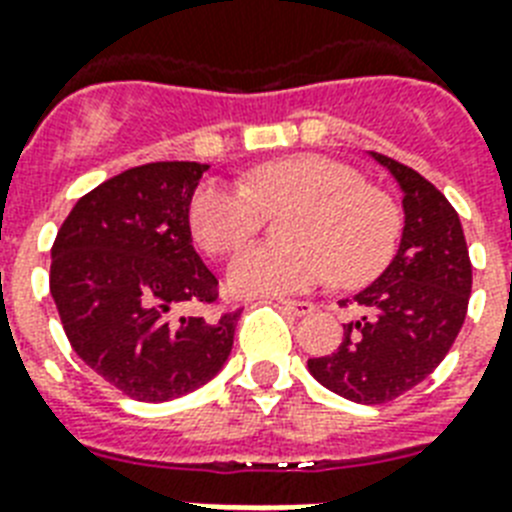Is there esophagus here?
<instances>
[{"mask_svg":"<svg viewBox=\"0 0 512 512\" xmlns=\"http://www.w3.org/2000/svg\"><path fill=\"white\" fill-rule=\"evenodd\" d=\"M280 306L285 308V311H290V314L295 316H306L314 311V303L308 301H290V298H280Z\"/></svg>","mask_w":512,"mask_h":512,"instance_id":"1","label":"esophagus"}]
</instances>
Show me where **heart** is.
<instances>
[{
    "label": "heart",
    "mask_w": 512,
    "mask_h": 512,
    "mask_svg": "<svg viewBox=\"0 0 512 512\" xmlns=\"http://www.w3.org/2000/svg\"><path fill=\"white\" fill-rule=\"evenodd\" d=\"M290 211L287 246H251L227 269L235 295L301 293L335 272L361 285L382 272L400 240L398 204L361 172L319 154L282 156L251 170L243 185L204 183L190 198V230L211 256L238 251L264 227L266 211Z\"/></svg>",
    "instance_id": "obj_1"
}]
</instances>
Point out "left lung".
I'll return each instance as SVG.
<instances>
[{
    "mask_svg": "<svg viewBox=\"0 0 512 512\" xmlns=\"http://www.w3.org/2000/svg\"><path fill=\"white\" fill-rule=\"evenodd\" d=\"M403 190L405 225L390 266L340 306L358 311L342 324L340 348L308 358L316 382L363 405L413 390L453 348L471 298V259L458 211L416 170L374 154Z\"/></svg>",
    "mask_w": 512,
    "mask_h": 512,
    "instance_id": "left-lung-1",
    "label": "left lung"
}]
</instances>
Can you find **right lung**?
<instances>
[{
  "mask_svg": "<svg viewBox=\"0 0 512 512\" xmlns=\"http://www.w3.org/2000/svg\"><path fill=\"white\" fill-rule=\"evenodd\" d=\"M209 164L154 162L109 177L80 198L52 246L49 290L88 369L143 403H164L217 377L240 311L209 306L217 277L193 248L190 198Z\"/></svg>",
  "mask_w": 512,
  "mask_h": 512,
  "instance_id": "right-lung-1",
  "label": "right lung"
}]
</instances>
